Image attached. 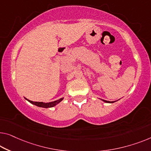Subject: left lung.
<instances>
[{
  "label": "left lung",
  "mask_w": 151,
  "mask_h": 151,
  "mask_svg": "<svg viewBox=\"0 0 151 151\" xmlns=\"http://www.w3.org/2000/svg\"><path fill=\"white\" fill-rule=\"evenodd\" d=\"M103 101H104V102H107V103H113V102H110V101H107V100H102Z\"/></svg>",
  "instance_id": "left-lung-1"
}]
</instances>
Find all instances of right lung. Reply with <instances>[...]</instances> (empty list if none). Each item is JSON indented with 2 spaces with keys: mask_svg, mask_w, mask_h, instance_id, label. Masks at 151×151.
<instances>
[{
  "mask_svg": "<svg viewBox=\"0 0 151 151\" xmlns=\"http://www.w3.org/2000/svg\"><path fill=\"white\" fill-rule=\"evenodd\" d=\"M26 100H28L29 102L32 103V104H35L36 106H37L43 107V108H51V107H53L54 106H55L56 104H58V103H60V102H61V101L63 100V98H60V100H58L54 101V102H49V103H44L42 102H32V101L29 100H28V99H26Z\"/></svg>",
  "mask_w": 151,
  "mask_h": 151,
  "instance_id": "right-lung-1",
  "label": "right lung"
}]
</instances>
